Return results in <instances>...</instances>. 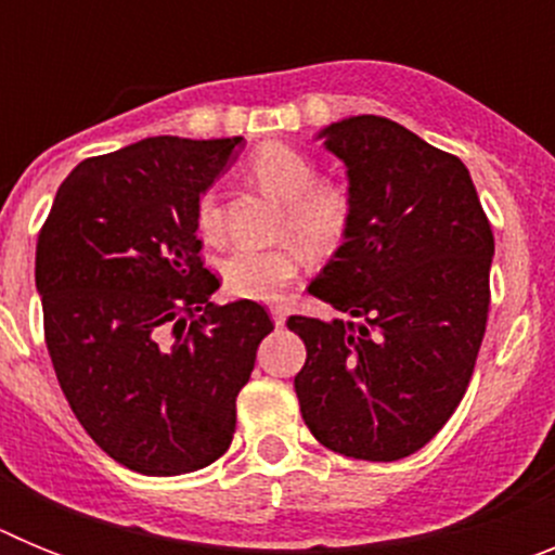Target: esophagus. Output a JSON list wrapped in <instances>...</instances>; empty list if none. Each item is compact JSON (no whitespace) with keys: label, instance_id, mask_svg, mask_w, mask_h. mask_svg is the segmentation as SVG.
Returning a JSON list of instances; mask_svg holds the SVG:
<instances>
[{"label":"esophagus","instance_id":"obj_1","mask_svg":"<svg viewBox=\"0 0 555 555\" xmlns=\"http://www.w3.org/2000/svg\"><path fill=\"white\" fill-rule=\"evenodd\" d=\"M269 313H272V320H274V325L278 327H283V322H286V306H269Z\"/></svg>","mask_w":555,"mask_h":555}]
</instances>
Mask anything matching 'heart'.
<instances>
[{"label": "heart", "instance_id": "obj_1", "mask_svg": "<svg viewBox=\"0 0 555 555\" xmlns=\"http://www.w3.org/2000/svg\"><path fill=\"white\" fill-rule=\"evenodd\" d=\"M253 178L286 199L283 230L306 243L313 255H333L350 235L356 222V199L338 180H317L311 155L283 141L258 146L249 158ZM197 224L208 238L222 233V205L208 189L197 199ZM306 248L297 242L274 247H238L222 261V283L228 294L242 300H278L297 281Z\"/></svg>", "mask_w": 555, "mask_h": 555}]
</instances>
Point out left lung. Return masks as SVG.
Listing matches in <instances>:
<instances>
[{
  "label": "left lung",
  "mask_w": 555,
  "mask_h": 555,
  "mask_svg": "<svg viewBox=\"0 0 555 555\" xmlns=\"http://www.w3.org/2000/svg\"><path fill=\"white\" fill-rule=\"evenodd\" d=\"M345 160L356 222L313 297L336 320L288 317L306 341L302 420L333 453L397 461L444 428L489 317L494 235L467 166L384 116L320 132Z\"/></svg>",
  "instance_id": "obj_1"
}]
</instances>
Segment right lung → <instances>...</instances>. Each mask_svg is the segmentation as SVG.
I'll return each mask as SVG.
<instances>
[{
	"label": "right lung",
	"instance_id": "obj_1",
	"mask_svg": "<svg viewBox=\"0 0 555 555\" xmlns=\"http://www.w3.org/2000/svg\"><path fill=\"white\" fill-rule=\"evenodd\" d=\"M235 139L155 135L86 158L57 189L36 244L43 336L86 434L127 469L183 475L228 453L235 397L272 320L214 306L197 199Z\"/></svg>",
	"mask_w": 555,
	"mask_h": 555
}]
</instances>
